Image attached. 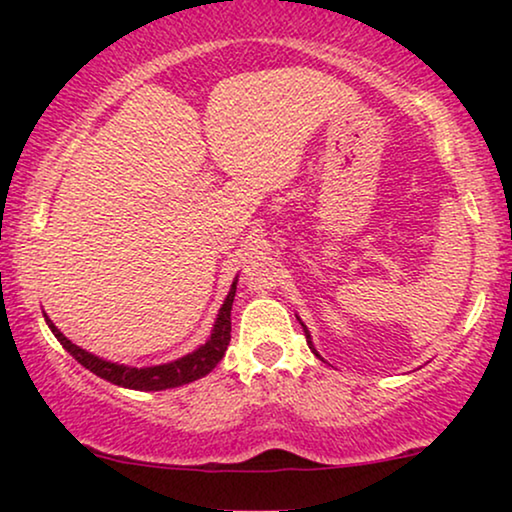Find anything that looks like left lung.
I'll use <instances>...</instances> for the list:
<instances>
[{"label":"left lung","instance_id":"left-lung-1","mask_svg":"<svg viewBox=\"0 0 512 512\" xmlns=\"http://www.w3.org/2000/svg\"><path fill=\"white\" fill-rule=\"evenodd\" d=\"M300 326H303V331H305V338H307V345H310V349H312V352H314V354H317V356H319V352H317V349H314V345H312V338H310V331H307V328H305V324H303V321H300ZM319 359H321V356H319Z\"/></svg>","mask_w":512,"mask_h":512}]
</instances>
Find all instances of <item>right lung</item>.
Returning a JSON list of instances; mask_svg holds the SVG:
<instances>
[{"mask_svg":"<svg viewBox=\"0 0 512 512\" xmlns=\"http://www.w3.org/2000/svg\"><path fill=\"white\" fill-rule=\"evenodd\" d=\"M235 289H237V279L230 286L226 300H223L219 314H216L214 321V331L209 335V340L205 345H200L195 352L181 356L177 361L163 363V366H149V368H132V366H123V363H111L104 361L100 356L86 352L79 345H74L72 340L65 338L60 333V328L53 324L51 319L46 317V324L51 328L55 338L60 340V345L67 349L69 354L74 356L76 361L81 363L83 368H88L90 373H95L102 380H107L111 384H118V387L125 389H137V391H163V389H174L181 387V384L195 382L200 377H205L207 373H212L216 368V363L223 359L226 354L228 342H230V310H233V300H235Z\"/></svg>","mask_w":512,"mask_h":512,"instance_id":"obj_1","label":"right lung"}]
</instances>
